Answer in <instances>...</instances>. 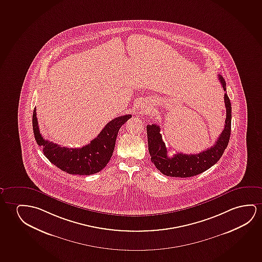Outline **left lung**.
Listing matches in <instances>:
<instances>
[{
  "mask_svg": "<svg viewBox=\"0 0 262 262\" xmlns=\"http://www.w3.org/2000/svg\"><path fill=\"white\" fill-rule=\"evenodd\" d=\"M218 78L224 91H226V83L224 77L218 75ZM224 102L226 107V120L224 130L213 146L198 154L177 153L168 157V150L160 133V126L157 124L147 126L150 160L162 174L174 178H190L205 172L220 160L225 148H227L231 136V106L226 93L224 94Z\"/></svg>",
  "mask_w": 262,
  "mask_h": 262,
  "instance_id": "left-lung-1",
  "label": "left lung"
}]
</instances>
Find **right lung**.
<instances>
[{
	"instance_id": "1",
	"label": "right lung",
	"mask_w": 262,
	"mask_h": 262,
	"mask_svg": "<svg viewBox=\"0 0 262 262\" xmlns=\"http://www.w3.org/2000/svg\"><path fill=\"white\" fill-rule=\"evenodd\" d=\"M130 117V114H127L109 121L98 136L82 148L61 147L44 140L38 129L36 108L33 111L32 126L35 140L43 148L44 155L51 163L69 174L89 176L102 170L110 161L118 132Z\"/></svg>"
}]
</instances>
